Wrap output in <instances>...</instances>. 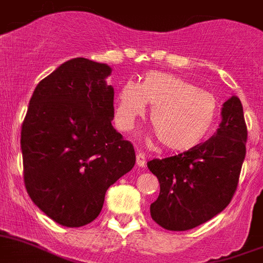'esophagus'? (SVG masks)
Returning <instances> with one entry per match:
<instances>
[{
    "label": "esophagus",
    "instance_id": "1",
    "mask_svg": "<svg viewBox=\"0 0 263 263\" xmlns=\"http://www.w3.org/2000/svg\"><path fill=\"white\" fill-rule=\"evenodd\" d=\"M145 163H146V157H145V154L142 152H137V166L138 167H143Z\"/></svg>",
    "mask_w": 263,
    "mask_h": 263
}]
</instances>
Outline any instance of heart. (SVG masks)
Masks as SVG:
<instances>
[{"mask_svg": "<svg viewBox=\"0 0 263 263\" xmlns=\"http://www.w3.org/2000/svg\"><path fill=\"white\" fill-rule=\"evenodd\" d=\"M152 105L149 120L163 146L187 152L208 138L218 117V100L176 74L159 70L145 73L141 82L126 81L114 101V120L129 132Z\"/></svg>", "mask_w": 263, "mask_h": 263, "instance_id": "1", "label": "heart"}]
</instances>
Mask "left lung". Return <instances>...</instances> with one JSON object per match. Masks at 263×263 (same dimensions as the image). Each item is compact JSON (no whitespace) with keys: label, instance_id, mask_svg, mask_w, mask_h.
Instances as JSON below:
<instances>
[{"label":"left lung","instance_id":"1","mask_svg":"<svg viewBox=\"0 0 263 263\" xmlns=\"http://www.w3.org/2000/svg\"><path fill=\"white\" fill-rule=\"evenodd\" d=\"M221 117L219 127L206 142L178 156L147 162L161 187L150 214L166 230L185 232L205 223L234 196L248 140L237 96L222 105Z\"/></svg>","mask_w":263,"mask_h":263}]
</instances>
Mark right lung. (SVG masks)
<instances>
[{"label":"right lung","instance_id":"obj_1","mask_svg":"<svg viewBox=\"0 0 263 263\" xmlns=\"http://www.w3.org/2000/svg\"><path fill=\"white\" fill-rule=\"evenodd\" d=\"M111 67L77 57L37 85L21 130L24 181L49 218L80 228L97 218L110 185L136 153L113 127Z\"/></svg>","mask_w":263,"mask_h":263}]
</instances>
